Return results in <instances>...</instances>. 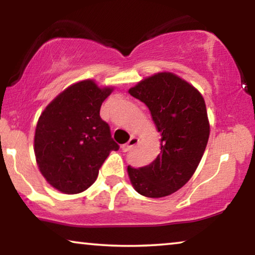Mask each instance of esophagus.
Returning <instances> with one entry per match:
<instances>
[{"instance_id":"esophagus-1","label":"esophagus","mask_w":255,"mask_h":255,"mask_svg":"<svg viewBox=\"0 0 255 255\" xmlns=\"http://www.w3.org/2000/svg\"><path fill=\"white\" fill-rule=\"evenodd\" d=\"M138 141H139V139L137 137H134V135H132V137L130 138V140H128V142H127V144H124L123 146H122V151L123 152L131 151V149L138 144Z\"/></svg>"}]
</instances>
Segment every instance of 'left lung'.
Masks as SVG:
<instances>
[{"label": "left lung", "instance_id": "left-lung-1", "mask_svg": "<svg viewBox=\"0 0 255 255\" xmlns=\"http://www.w3.org/2000/svg\"><path fill=\"white\" fill-rule=\"evenodd\" d=\"M128 94L146 104L161 135L154 161L138 169L128 167L131 184L145 197L168 196L190 180L207 147L210 124L204 99L170 72L141 80Z\"/></svg>", "mask_w": 255, "mask_h": 255}]
</instances>
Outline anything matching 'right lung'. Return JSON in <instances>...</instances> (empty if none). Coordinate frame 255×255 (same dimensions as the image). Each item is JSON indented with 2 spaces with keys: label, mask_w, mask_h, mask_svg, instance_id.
Wrapping results in <instances>:
<instances>
[{
  "label": "right lung",
  "mask_w": 255,
  "mask_h": 255,
  "mask_svg": "<svg viewBox=\"0 0 255 255\" xmlns=\"http://www.w3.org/2000/svg\"><path fill=\"white\" fill-rule=\"evenodd\" d=\"M114 87L94 80L73 83L52 100L38 120L34 155L41 175L64 194L92 186L111 151L120 148L110 128L100 117L103 101Z\"/></svg>",
  "instance_id": "obj_1"
}]
</instances>
